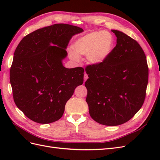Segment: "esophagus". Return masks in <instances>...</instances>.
<instances>
[{
	"label": "esophagus",
	"mask_w": 160,
	"mask_h": 160,
	"mask_svg": "<svg viewBox=\"0 0 160 160\" xmlns=\"http://www.w3.org/2000/svg\"><path fill=\"white\" fill-rule=\"evenodd\" d=\"M84 79H85V81H86L87 79H88V75H87L86 73H85V74H84Z\"/></svg>",
	"instance_id": "esophagus-1"
}]
</instances>
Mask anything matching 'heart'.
I'll return each mask as SVG.
<instances>
[{"mask_svg":"<svg viewBox=\"0 0 160 160\" xmlns=\"http://www.w3.org/2000/svg\"><path fill=\"white\" fill-rule=\"evenodd\" d=\"M114 38L108 31H94L79 38L75 43V50L80 55H88V60L93 64L103 62L113 49ZM73 60H78L75 52H70Z\"/></svg>","mask_w":160,"mask_h":160,"instance_id":"b5f03b06","label":"heart"}]
</instances>
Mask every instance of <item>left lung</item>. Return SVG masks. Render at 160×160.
<instances>
[{
    "label": "left lung",
    "instance_id": "left-lung-1",
    "mask_svg": "<svg viewBox=\"0 0 160 160\" xmlns=\"http://www.w3.org/2000/svg\"><path fill=\"white\" fill-rule=\"evenodd\" d=\"M111 31L117 45L103 62L85 67L89 79L85 85L91 118L115 126L128 122L142 107L149 69L139 43L122 32Z\"/></svg>",
    "mask_w": 160,
    "mask_h": 160
}]
</instances>
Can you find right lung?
<instances>
[{
    "label": "right lung",
    "mask_w": 160,
    "mask_h": 160,
    "mask_svg": "<svg viewBox=\"0 0 160 160\" xmlns=\"http://www.w3.org/2000/svg\"><path fill=\"white\" fill-rule=\"evenodd\" d=\"M83 31L77 26L55 24L29 33L17 47L10 69L13 99L33 122L59 120L75 89L83 84V67L67 69L62 64L71 37Z\"/></svg>",
    "instance_id": "obj_1"
}]
</instances>
